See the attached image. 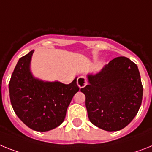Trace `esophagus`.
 Returning a JSON list of instances; mask_svg holds the SVG:
<instances>
[{
  "instance_id": "esophagus-1",
  "label": "esophagus",
  "mask_w": 152,
  "mask_h": 152,
  "mask_svg": "<svg viewBox=\"0 0 152 152\" xmlns=\"http://www.w3.org/2000/svg\"><path fill=\"white\" fill-rule=\"evenodd\" d=\"M88 81L86 80V78H85L84 76H80L78 79H77V85L80 88H83L87 85Z\"/></svg>"
}]
</instances>
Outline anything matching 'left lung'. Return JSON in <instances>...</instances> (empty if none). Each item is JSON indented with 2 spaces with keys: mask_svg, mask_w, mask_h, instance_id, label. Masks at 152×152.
I'll use <instances>...</instances> for the list:
<instances>
[{
  "mask_svg": "<svg viewBox=\"0 0 152 152\" xmlns=\"http://www.w3.org/2000/svg\"><path fill=\"white\" fill-rule=\"evenodd\" d=\"M90 84L81 89L86 96L90 122L107 131L129 124L141 107L143 86L137 65L127 57H117L99 73L89 75Z\"/></svg>",
  "mask_w": 152,
  "mask_h": 152,
  "instance_id": "8db88e82",
  "label": "left lung"
}]
</instances>
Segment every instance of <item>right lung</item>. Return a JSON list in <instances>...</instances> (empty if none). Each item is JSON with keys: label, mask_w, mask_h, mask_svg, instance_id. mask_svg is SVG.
Returning a JSON list of instances; mask_svg holds the SVG:
<instances>
[{"label": "right lung", "mask_w": 152, "mask_h": 152, "mask_svg": "<svg viewBox=\"0 0 152 152\" xmlns=\"http://www.w3.org/2000/svg\"><path fill=\"white\" fill-rule=\"evenodd\" d=\"M34 50L20 58L9 82L11 105L23 123L37 131L54 129L63 122L66 110L80 88L76 78L70 84L43 82L30 72Z\"/></svg>", "instance_id": "right-lung-1"}]
</instances>
